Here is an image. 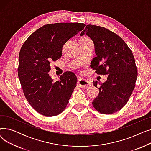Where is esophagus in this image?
<instances>
[{"mask_svg": "<svg viewBox=\"0 0 151 151\" xmlns=\"http://www.w3.org/2000/svg\"><path fill=\"white\" fill-rule=\"evenodd\" d=\"M78 83L82 88H88L90 87V83L83 78H79L78 80Z\"/></svg>", "mask_w": 151, "mask_h": 151, "instance_id": "esophagus-1", "label": "esophagus"}]
</instances>
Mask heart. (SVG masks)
I'll use <instances>...</instances> for the list:
<instances>
[{
  "label": "heart",
  "mask_w": 151,
  "mask_h": 151,
  "mask_svg": "<svg viewBox=\"0 0 151 151\" xmlns=\"http://www.w3.org/2000/svg\"><path fill=\"white\" fill-rule=\"evenodd\" d=\"M84 38H85V37H84Z\"/></svg>",
  "instance_id": "1"
}]
</instances>
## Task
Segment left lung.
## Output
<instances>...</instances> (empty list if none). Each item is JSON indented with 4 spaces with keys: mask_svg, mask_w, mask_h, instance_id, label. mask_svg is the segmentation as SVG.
Returning <instances> with one entry per match:
<instances>
[{
    "mask_svg": "<svg viewBox=\"0 0 151 151\" xmlns=\"http://www.w3.org/2000/svg\"><path fill=\"white\" fill-rule=\"evenodd\" d=\"M84 34L92 39L96 54L91 67L98 75H108L104 83L93 81L99 86L93 106L101 114L114 113L127 103L135 86L138 71L133 53L119 36L104 27L87 25L80 35Z\"/></svg>",
    "mask_w": 151,
    "mask_h": 151,
    "instance_id": "8db88e82",
    "label": "left lung"
}]
</instances>
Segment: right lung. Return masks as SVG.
<instances>
[{"label":"right lung","mask_w":151,"mask_h":151,"mask_svg":"<svg viewBox=\"0 0 151 151\" xmlns=\"http://www.w3.org/2000/svg\"><path fill=\"white\" fill-rule=\"evenodd\" d=\"M83 23L46 24L32 34L19 54L18 74L25 97L37 111L51 117L63 111L76 86L75 73L66 71L53 81L48 72L51 62L59 59L62 47L85 27Z\"/></svg>","instance_id":"add662e5"}]
</instances>
